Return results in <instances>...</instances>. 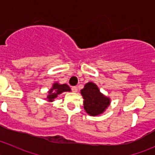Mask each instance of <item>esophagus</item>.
Returning a JSON list of instances; mask_svg holds the SVG:
<instances>
[{"label": "esophagus", "mask_w": 155, "mask_h": 155, "mask_svg": "<svg viewBox=\"0 0 155 155\" xmlns=\"http://www.w3.org/2000/svg\"><path fill=\"white\" fill-rule=\"evenodd\" d=\"M71 89H72V91L74 92V93H76V92H77V91H78V88H77V87H76V86L72 87Z\"/></svg>", "instance_id": "esophagus-1"}]
</instances>
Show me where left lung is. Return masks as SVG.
Masks as SVG:
<instances>
[{"label":"left lung","instance_id":"left-lung-1","mask_svg":"<svg viewBox=\"0 0 155 155\" xmlns=\"http://www.w3.org/2000/svg\"><path fill=\"white\" fill-rule=\"evenodd\" d=\"M81 94L84 99V109L91 116L102 114L110 104V98L101 93L97 85L92 82L85 84Z\"/></svg>","mask_w":155,"mask_h":155}]
</instances>
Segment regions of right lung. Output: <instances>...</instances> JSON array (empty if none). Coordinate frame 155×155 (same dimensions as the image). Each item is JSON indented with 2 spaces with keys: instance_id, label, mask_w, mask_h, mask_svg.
<instances>
[{
  "instance_id": "obj_1",
  "label": "right lung",
  "mask_w": 155,
  "mask_h": 155,
  "mask_svg": "<svg viewBox=\"0 0 155 155\" xmlns=\"http://www.w3.org/2000/svg\"><path fill=\"white\" fill-rule=\"evenodd\" d=\"M66 91H71V89L69 87V85L67 84L61 85V84H59L58 82H54L52 85L51 88L48 90L47 97L46 98V100H47L48 102H52L57 97L58 95Z\"/></svg>"
}]
</instances>
